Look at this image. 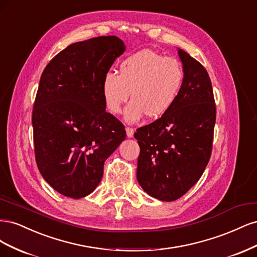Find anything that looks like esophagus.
Instances as JSON below:
<instances>
[{
	"label": "esophagus",
	"instance_id": "1",
	"mask_svg": "<svg viewBox=\"0 0 257 257\" xmlns=\"http://www.w3.org/2000/svg\"><path fill=\"white\" fill-rule=\"evenodd\" d=\"M126 135L127 137H133L134 135V128L133 127H130V126H126Z\"/></svg>",
	"mask_w": 257,
	"mask_h": 257
}]
</instances>
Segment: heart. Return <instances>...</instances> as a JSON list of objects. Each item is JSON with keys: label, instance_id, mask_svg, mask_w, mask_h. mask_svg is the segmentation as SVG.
I'll list each match as a JSON object with an SVG mask.
<instances>
[{"label": "heart", "instance_id": "obj_1", "mask_svg": "<svg viewBox=\"0 0 257 257\" xmlns=\"http://www.w3.org/2000/svg\"><path fill=\"white\" fill-rule=\"evenodd\" d=\"M183 78L180 62L150 49L142 50L122 62L120 74L108 72L104 75L105 105L111 113H119L132 92L133 99L125 109L126 121L134 123L145 114L158 118L175 103Z\"/></svg>", "mask_w": 257, "mask_h": 257}]
</instances>
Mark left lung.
Here are the masks:
<instances>
[{"instance_id":"1","label":"left lung","mask_w":257,"mask_h":257,"mask_svg":"<svg viewBox=\"0 0 257 257\" xmlns=\"http://www.w3.org/2000/svg\"><path fill=\"white\" fill-rule=\"evenodd\" d=\"M184 78L169 110L136 130L141 153L137 180L146 193L163 201L183 196L205 172L211 157L216 107L206 68L178 50Z\"/></svg>"}]
</instances>
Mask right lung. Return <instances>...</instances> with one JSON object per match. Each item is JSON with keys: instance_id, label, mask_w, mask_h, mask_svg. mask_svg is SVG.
<instances>
[{"instance_id": "add662e5", "label": "right lung", "mask_w": 257, "mask_h": 257, "mask_svg": "<svg viewBox=\"0 0 257 257\" xmlns=\"http://www.w3.org/2000/svg\"><path fill=\"white\" fill-rule=\"evenodd\" d=\"M124 51L116 36L90 38L59 52L42 74L32 111L35 160L62 195L77 199L94 191L106 159L125 139L102 93L104 75Z\"/></svg>"}]
</instances>
